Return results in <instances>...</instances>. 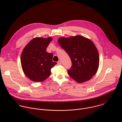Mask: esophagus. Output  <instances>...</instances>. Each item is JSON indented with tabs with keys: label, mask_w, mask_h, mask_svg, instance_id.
<instances>
[{
	"label": "esophagus",
	"mask_w": 122,
	"mask_h": 122,
	"mask_svg": "<svg viewBox=\"0 0 122 122\" xmlns=\"http://www.w3.org/2000/svg\"><path fill=\"white\" fill-rule=\"evenodd\" d=\"M57 64L58 65H61L62 64V62H61V61H60V60H59V61H58V62H57Z\"/></svg>",
	"instance_id": "34e87169"
}]
</instances>
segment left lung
<instances>
[{
  "instance_id": "1",
  "label": "left lung",
  "mask_w": 122,
  "mask_h": 122,
  "mask_svg": "<svg viewBox=\"0 0 122 122\" xmlns=\"http://www.w3.org/2000/svg\"><path fill=\"white\" fill-rule=\"evenodd\" d=\"M58 42L70 57L71 68L68 74L78 83L90 80L98 70L99 57L93 41L84 37L76 35L61 37Z\"/></svg>"
}]
</instances>
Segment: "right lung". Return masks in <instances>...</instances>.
Masks as SVG:
<instances>
[{
	"mask_svg": "<svg viewBox=\"0 0 122 122\" xmlns=\"http://www.w3.org/2000/svg\"><path fill=\"white\" fill-rule=\"evenodd\" d=\"M53 38L36 37L30 41L23 50L21 63L25 75L35 82H42L51 75V69L56 62H53V54L46 49Z\"/></svg>",
	"mask_w": 122,
	"mask_h": 122,
	"instance_id": "add662e5",
	"label": "right lung"
}]
</instances>
